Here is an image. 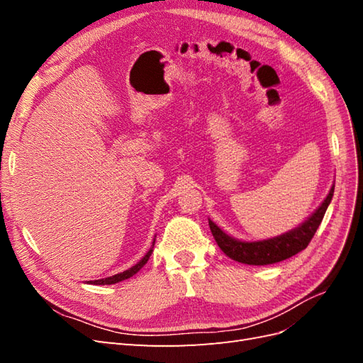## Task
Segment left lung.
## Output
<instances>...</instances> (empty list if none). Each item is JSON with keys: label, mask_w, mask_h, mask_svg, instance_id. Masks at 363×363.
I'll list each match as a JSON object with an SVG mask.
<instances>
[{"label": "left lung", "mask_w": 363, "mask_h": 363, "mask_svg": "<svg viewBox=\"0 0 363 363\" xmlns=\"http://www.w3.org/2000/svg\"><path fill=\"white\" fill-rule=\"evenodd\" d=\"M335 192V184L328 192L327 199L306 221L291 232L280 235L277 238H271L265 240H256V242H244L232 236L225 235L212 219H208V227L216 240L218 247L224 251V255L247 265H269V263H277L284 259L295 256L296 252L304 250L312 240L316 233V228L320 227L324 213L328 204L332 201Z\"/></svg>", "instance_id": "1"}]
</instances>
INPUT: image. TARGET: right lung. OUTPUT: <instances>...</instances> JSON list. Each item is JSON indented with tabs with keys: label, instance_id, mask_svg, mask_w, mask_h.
Returning <instances> with one entry per match:
<instances>
[{
	"label": "right lung",
	"instance_id": "1",
	"mask_svg": "<svg viewBox=\"0 0 363 363\" xmlns=\"http://www.w3.org/2000/svg\"><path fill=\"white\" fill-rule=\"evenodd\" d=\"M152 247H155V242H152ZM151 252H152V248L147 252V255L142 257L135 267H131L130 269H127V271H124V272H119V274H116V276H112V277H107V279H100V280H92V281H87V283H91V284H113V283H118V281H123V280H127V279H130V277H133L135 274L145 265V263L148 262V259H150V256H151Z\"/></svg>",
	"mask_w": 363,
	"mask_h": 363
}]
</instances>
